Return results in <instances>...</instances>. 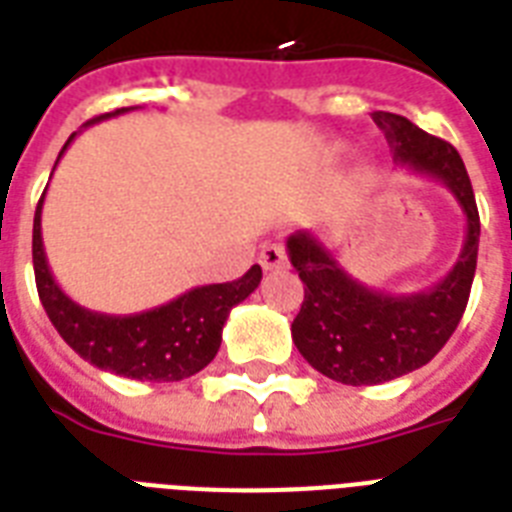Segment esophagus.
<instances>
[{
    "mask_svg": "<svg viewBox=\"0 0 512 512\" xmlns=\"http://www.w3.org/2000/svg\"><path fill=\"white\" fill-rule=\"evenodd\" d=\"M260 265L263 271H276V268H284L287 265V252L279 244H265L263 252H260Z\"/></svg>",
    "mask_w": 512,
    "mask_h": 512,
    "instance_id": "esophagus-1",
    "label": "esophagus"
}]
</instances>
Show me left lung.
I'll return each instance as SVG.
<instances>
[{
	"mask_svg": "<svg viewBox=\"0 0 512 512\" xmlns=\"http://www.w3.org/2000/svg\"><path fill=\"white\" fill-rule=\"evenodd\" d=\"M393 159L417 175L444 183L465 215L460 257L444 279L412 295H388L353 279L313 231L287 239L289 263L305 284L292 340L303 358L342 385H380L420 369L444 348L468 305L478 260L476 196L457 148L433 138L406 116L374 111Z\"/></svg>",
	"mask_w": 512,
	"mask_h": 512,
	"instance_id": "8db88e82",
	"label": "left lung"
}]
</instances>
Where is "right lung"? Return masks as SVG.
Masks as SVG:
<instances>
[{
	"label": "right lung",
	"instance_id": "add662e5",
	"mask_svg": "<svg viewBox=\"0 0 512 512\" xmlns=\"http://www.w3.org/2000/svg\"><path fill=\"white\" fill-rule=\"evenodd\" d=\"M119 108L114 114H103L87 122V127L111 116L135 111ZM76 132L66 140V146L58 154H66ZM55 162V164H58ZM42 204L39 199L34 215V276L39 300L50 316L52 327L71 348L90 361L98 369L114 372L119 377L146 382H177L201 372L204 366L217 356L223 327L233 305L247 300L257 289L263 271L260 265H252L241 279L228 284H207L193 287L185 295L175 297L170 303L151 308V311L132 313V316H114V313H98L74 303L71 297L58 287L52 276L42 241Z\"/></svg>",
	"mask_w": 512,
	"mask_h": 512
}]
</instances>
